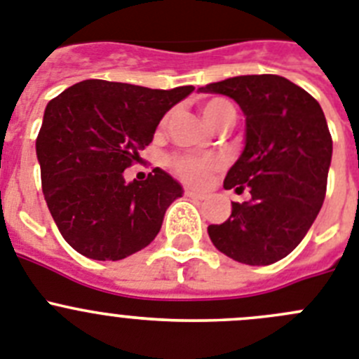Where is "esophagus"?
Listing matches in <instances>:
<instances>
[{
	"label": "esophagus",
	"mask_w": 359,
	"mask_h": 359,
	"mask_svg": "<svg viewBox=\"0 0 359 359\" xmlns=\"http://www.w3.org/2000/svg\"><path fill=\"white\" fill-rule=\"evenodd\" d=\"M186 195L189 196V198H193V200H203V198H205V195H202V193H198V191H193V189H186Z\"/></svg>",
	"instance_id": "34e87169"
}]
</instances>
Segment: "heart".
<instances>
[{"label":"heart","instance_id":"b5f03b06","mask_svg":"<svg viewBox=\"0 0 359 359\" xmlns=\"http://www.w3.org/2000/svg\"><path fill=\"white\" fill-rule=\"evenodd\" d=\"M202 112L211 125H218L225 118H236L231 103L222 98H212L202 105ZM173 172L191 186H202L208 182L211 173L219 168V161L212 156H177L170 161Z\"/></svg>","mask_w":359,"mask_h":359}]
</instances>
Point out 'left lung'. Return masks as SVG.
Returning a JSON list of instances; mask_svg holds the SVG:
<instances>
[{"mask_svg":"<svg viewBox=\"0 0 359 359\" xmlns=\"http://www.w3.org/2000/svg\"><path fill=\"white\" fill-rule=\"evenodd\" d=\"M225 95L245 114V147L224 180L250 191L232 202L224 224L209 225L212 245L238 263L266 266L302 241L325 198L332 140L322 107L279 75H243L200 87Z\"/></svg>","mask_w":359,"mask_h":359,"instance_id":"obj_1","label":"left lung"}]
</instances>
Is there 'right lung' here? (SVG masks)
I'll list each match as a JSON object with an SVG mask.
<instances>
[{
	"label": "right lung",
	"instance_id": "right-lung-1",
	"mask_svg": "<svg viewBox=\"0 0 359 359\" xmlns=\"http://www.w3.org/2000/svg\"><path fill=\"white\" fill-rule=\"evenodd\" d=\"M195 91L83 80L46 105L35 150L44 200L64 240L96 261H119L154 241L182 186L156 168L125 182L170 109Z\"/></svg>",
	"mask_w": 359,
	"mask_h": 359
}]
</instances>
